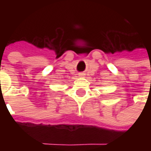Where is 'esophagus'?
Here are the masks:
<instances>
[{"instance_id":"1","label":"esophagus","mask_w":151,"mask_h":151,"mask_svg":"<svg viewBox=\"0 0 151 151\" xmlns=\"http://www.w3.org/2000/svg\"><path fill=\"white\" fill-rule=\"evenodd\" d=\"M84 76H85V74L84 73H79L78 74V76L79 77H84Z\"/></svg>"}]
</instances>
